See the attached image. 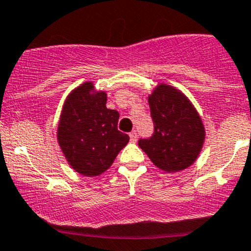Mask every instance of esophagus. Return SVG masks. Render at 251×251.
Returning a JSON list of instances; mask_svg holds the SVG:
<instances>
[{"label": "esophagus", "mask_w": 251, "mask_h": 251, "mask_svg": "<svg viewBox=\"0 0 251 251\" xmlns=\"http://www.w3.org/2000/svg\"><path fill=\"white\" fill-rule=\"evenodd\" d=\"M130 140L132 141V142H136V141H137V131L133 130L132 132L130 133Z\"/></svg>", "instance_id": "1"}]
</instances>
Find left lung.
Returning a JSON list of instances; mask_svg holds the SVG:
<instances>
[{
	"label": "left lung",
	"mask_w": 251,
	"mask_h": 251,
	"mask_svg": "<svg viewBox=\"0 0 251 251\" xmlns=\"http://www.w3.org/2000/svg\"><path fill=\"white\" fill-rule=\"evenodd\" d=\"M148 103L154 132L141 138L138 146L161 170H184L197 160L205 140L198 111L181 91L165 83L153 91Z\"/></svg>",
	"instance_id": "obj_1"
}]
</instances>
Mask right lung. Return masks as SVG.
Wrapping results in <instances>:
<instances>
[{"instance_id": "right-lung-1", "label": "right lung", "mask_w": 251, "mask_h": 251, "mask_svg": "<svg viewBox=\"0 0 251 251\" xmlns=\"http://www.w3.org/2000/svg\"><path fill=\"white\" fill-rule=\"evenodd\" d=\"M107 93L85 82L70 92L63 105L57 138L73 169L98 176L110 168L128 135L118 130L119 113L107 108Z\"/></svg>"}]
</instances>
